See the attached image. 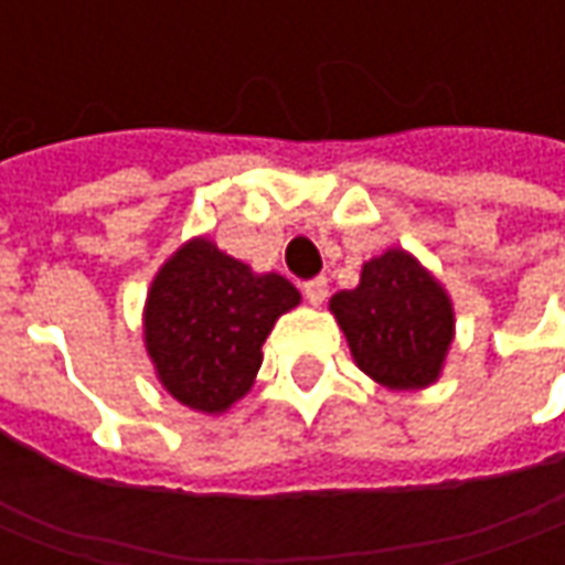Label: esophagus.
Instances as JSON below:
<instances>
[{
    "label": "esophagus",
    "mask_w": 565,
    "mask_h": 565,
    "mask_svg": "<svg viewBox=\"0 0 565 565\" xmlns=\"http://www.w3.org/2000/svg\"><path fill=\"white\" fill-rule=\"evenodd\" d=\"M302 294L311 306H323V299L330 294V284H327V278H311V281L302 284Z\"/></svg>",
    "instance_id": "34e87169"
}]
</instances>
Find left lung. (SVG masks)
Returning <instances> with one entry per match:
<instances>
[{"mask_svg":"<svg viewBox=\"0 0 565 565\" xmlns=\"http://www.w3.org/2000/svg\"><path fill=\"white\" fill-rule=\"evenodd\" d=\"M354 363L387 391L436 384L454 342L448 290L403 247L363 263L360 284L330 299Z\"/></svg>","mask_w":565,"mask_h":565,"instance_id":"left-lung-1","label":"left lung"}]
</instances>
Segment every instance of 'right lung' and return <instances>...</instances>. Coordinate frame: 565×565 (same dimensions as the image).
<instances>
[{"instance_id":"obj_1","label":"right lung","mask_w":565,"mask_h":565,"mask_svg":"<svg viewBox=\"0 0 565 565\" xmlns=\"http://www.w3.org/2000/svg\"><path fill=\"white\" fill-rule=\"evenodd\" d=\"M278 271H254L196 235L153 275L145 348L166 393L193 412L223 415L257 379L275 320L299 306Z\"/></svg>"}]
</instances>
